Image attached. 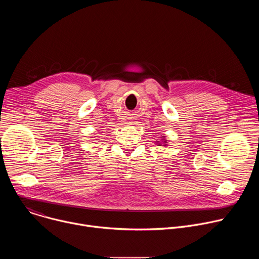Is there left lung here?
Instances as JSON below:
<instances>
[{"label":"left lung","mask_w":259,"mask_h":259,"mask_svg":"<svg viewBox=\"0 0 259 259\" xmlns=\"http://www.w3.org/2000/svg\"><path fill=\"white\" fill-rule=\"evenodd\" d=\"M161 140H163L162 142H164V144H162L161 142H159V141H156V143H157V145H166V143L165 142H167L165 139H161Z\"/></svg>","instance_id":"8db88e82"}]
</instances>
